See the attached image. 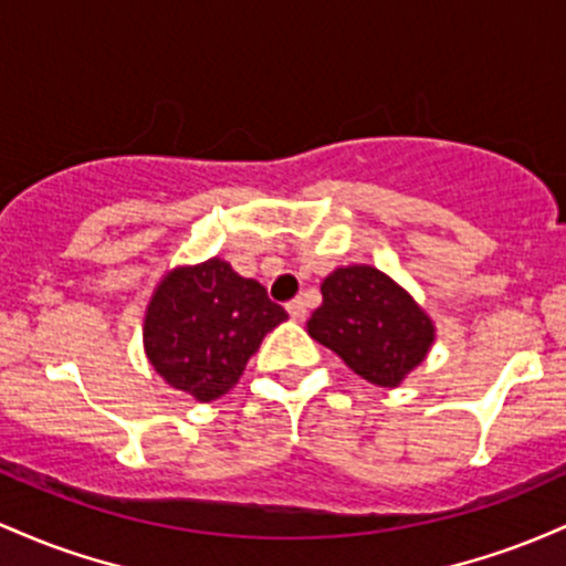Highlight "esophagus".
Wrapping results in <instances>:
<instances>
[{"label":"esophagus","instance_id":"1","mask_svg":"<svg viewBox=\"0 0 566 566\" xmlns=\"http://www.w3.org/2000/svg\"><path fill=\"white\" fill-rule=\"evenodd\" d=\"M285 310H289V315L294 317V321H304V315H307V304H304V300H300V296L285 304Z\"/></svg>","mask_w":566,"mask_h":566}]
</instances>
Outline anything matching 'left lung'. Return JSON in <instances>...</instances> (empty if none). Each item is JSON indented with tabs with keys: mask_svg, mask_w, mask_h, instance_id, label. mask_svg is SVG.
Masks as SVG:
<instances>
[{
	"mask_svg": "<svg viewBox=\"0 0 566 566\" xmlns=\"http://www.w3.org/2000/svg\"><path fill=\"white\" fill-rule=\"evenodd\" d=\"M321 294L323 304L310 315L307 334L366 382L398 387L433 345V321L374 266H339L323 281Z\"/></svg>",
	"mask_w": 566,
	"mask_h": 566,
	"instance_id": "1",
	"label": "left lung"
}]
</instances>
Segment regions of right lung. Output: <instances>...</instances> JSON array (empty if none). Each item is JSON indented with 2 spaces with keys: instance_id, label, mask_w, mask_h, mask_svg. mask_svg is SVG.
<instances>
[{
  "instance_id": "right-lung-1",
  "label": "right lung",
  "mask_w": 566,
  "mask_h": 566,
  "mask_svg": "<svg viewBox=\"0 0 566 566\" xmlns=\"http://www.w3.org/2000/svg\"><path fill=\"white\" fill-rule=\"evenodd\" d=\"M289 313L262 283L221 259L176 266L151 294L144 317L146 358L176 390L208 403L238 385L262 339Z\"/></svg>"
}]
</instances>
